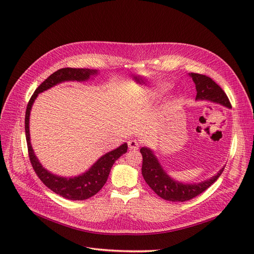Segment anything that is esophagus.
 Instances as JSON below:
<instances>
[{
    "instance_id": "1",
    "label": "esophagus",
    "mask_w": 254,
    "mask_h": 254,
    "mask_svg": "<svg viewBox=\"0 0 254 254\" xmlns=\"http://www.w3.org/2000/svg\"><path fill=\"white\" fill-rule=\"evenodd\" d=\"M128 147L130 150H137L140 147V143L136 140H129L128 141Z\"/></svg>"
}]
</instances>
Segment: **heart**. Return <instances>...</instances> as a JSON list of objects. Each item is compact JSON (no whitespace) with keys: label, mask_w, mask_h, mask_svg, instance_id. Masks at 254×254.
<instances>
[{"label":"heart","mask_w":254,"mask_h":254,"mask_svg":"<svg viewBox=\"0 0 254 254\" xmlns=\"http://www.w3.org/2000/svg\"><path fill=\"white\" fill-rule=\"evenodd\" d=\"M170 83H167L165 81H157L147 93L144 95V98L146 99H153L159 97L161 94H163L165 91L170 89Z\"/></svg>","instance_id":"obj_1"}]
</instances>
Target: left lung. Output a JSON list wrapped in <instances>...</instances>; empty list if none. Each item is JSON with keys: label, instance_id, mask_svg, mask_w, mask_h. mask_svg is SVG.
Wrapping results in <instances>:
<instances>
[{"label": "left lung", "instance_id": "left-lung-1", "mask_svg": "<svg viewBox=\"0 0 254 254\" xmlns=\"http://www.w3.org/2000/svg\"><path fill=\"white\" fill-rule=\"evenodd\" d=\"M189 75L195 83L197 91L196 101H209L229 109L232 108L224 90L212 78L197 73H189ZM140 151L143 157L142 175L144 180L158 196L168 201L183 202L201 194L218 179L225 168V166H222L216 175L204 181L198 183H183L175 180L165 172L157 156L150 148L144 146Z\"/></svg>", "mask_w": 254, "mask_h": 254}]
</instances>
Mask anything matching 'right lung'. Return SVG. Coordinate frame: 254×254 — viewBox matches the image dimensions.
<instances>
[{"instance_id":"add662e5","label":"right lung","mask_w":254,"mask_h":254,"mask_svg":"<svg viewBox=\"0 0 254 254\" xmlns=\"http://www.w3.org/2000/svg\"><path fill=\"white\" fill-rule=\"evenodd\" d=\"M99 74L98 70H91V68H73L64 67L53 73L51 76L45 79L39 87L36 89L33 96L30 97L27 104V108L25 112V134L28 148V156L30 163L33 165L37 176L39 179L47 186L54 193L60 195L61 197L70 199V200H84L98 193L101 189L105 186L108 179L111 167L122 155L127 152L128 145L127 143L122 144L118 148H115L109 152L105 153L99 158L96 162L92 165L88 171L75 176V177H63L49 172L44 168L40 161L38 160L35 155L34 149L30 143L29 134V117L30 110L35 103L38 94L47 91L54 86L64 82V81H87L89 79H93Z\"/></svg>"}]
</instances>
